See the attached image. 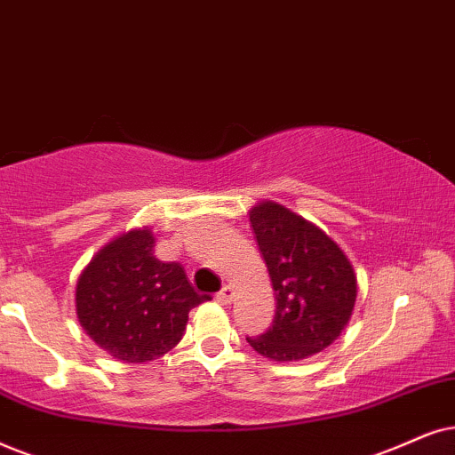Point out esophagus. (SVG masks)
I'll list each match as a JSON object with an SVG mask.
<instances>
[{"mask_svg": "<svg viewBox=\"0 0 455 455\" xmlns=\"http://www.w3.org/2000/svg\"><path fill=\"white\" fill-rule=\"evenodd\" d=\"M231 298H233V287L231 285H224L222 290L216 294V300L222 302V304L231 302Z\"/></svg>", "mask_w": 455, "mask_h": 455, "instance_id": "34e87169", "label": "esophagus"}]
</instances>
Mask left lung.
Returning <instances> with one entry per match:
<instances>
[{"label": "left lung", "instance_id": "obj_1", "mask_svg": "<svg viewBox=\"0 0 455 455\" xmlns=\"http://www.w3.org/2000/svg\"><path fill=\"white\" fill-rule=\"evenodd\" d=\"M275 290L273 323L250 347L273 361H298L336 340L348 323L356 277L348 258L321 228L279 204L250 214Z\"/></svg>", "mask_w": 455, "mask_h": 455}]
</instances>
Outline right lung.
Here are the masks:
<instances>
[{"label": "right lung", "instance_id": "add662e5", "mask_svg": "<svg viewBox=\"0 0 455 455\" xmlns=\"http://www.w3.org/2000/svg\"><path fill=\"white\" fill-rule=\"evenodd\" d=\"M153 233L130 231L94 256L75 291L77 319L115 359L142 363L180 342L188 310L208 300L178 262L153 256Z\"/></svg>", "mask_w": 455, "mask_h": 455}]
</instances>
